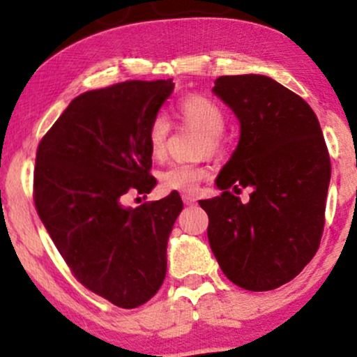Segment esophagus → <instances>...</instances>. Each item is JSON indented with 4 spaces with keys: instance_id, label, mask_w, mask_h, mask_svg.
<instances>
[{
    "instance_id": "1",
    "label": "esophagus",
    "mask_w": 357,
    "mask_h": 357,
    "mask_svg": "<svg viewBox=\"0 0 357 357\" xmlns=\"http://www.w3.org/2000/svg\"><path fill=\"white\" fill-rule=\"evenodd\" d=\"M183 203L190 206V204L196 203V198H195V196H190V195H183Z\"/></svg>"
}]
</instances>
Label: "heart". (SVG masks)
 I'll use <instances>...</instances> for the list:
<instances>
[{"label":"heart","instance_id":"heart-1","mask_svg":"<svg viewBox=\"0 0 357 357\" xmlns=\"http://www.w3.org/2000/svg\"><path fill=\"white\" fill-rule=\"evenodd\" d=\"M178 114L186 124L199 129L204 134L203 151L218 153L221 147V132L227 126L223 110L215 100L203 96H188L179 102ZM169 124L165 116H155L147 130V147L154 159H162L166 154ZM210 176V167L199 165H186V162H173L162 171V188L167 191L192 192L198 184Z\"/></svg>","mask_w":357,"mask_h":357}]
</instances>
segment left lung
Listing matches in <instances>:
<instances>
[{
	"instance_id": "obj_1",
	"label": "left lung",
	"mask_w": 357,
	"mask_h": 357,
	"mask_svg": "<svg viewBox=\"0 0 357 357\" xmlns=\"http://www.w3.org/2000/svg\"><path fill=\"white\" fill-rule=\"evenodd\" d=\"M213 93L238 119L240 139L215 181L221 196L199 202L211 252L233 284L273 290L298 275L321 243L331 181L326 141L310 105L270 77H220ZM243 187L247 204L236 196Z\"/></svg>"
}]
</instances>
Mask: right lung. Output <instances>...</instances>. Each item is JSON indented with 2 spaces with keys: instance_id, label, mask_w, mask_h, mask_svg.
<instances>
[{
  "instance_id": "add662e5",
  "label": "right lung",
  "mask_w": 357,
  "mask_h": 357,
  "mask_svg": "<svg viewBox=\"0 0 357 357\" xmlns=\"http://www.w3.org/2000/svg\"><path fill=\"white\" fill-rule=\"evenodd\" d=\"M173 79L129 80L75 97L36 151L35 206L79 280L122 309L155 296L166 277L169 233L183 210L173 191L130 208L155 179L147 130Z\"/></svg>"
}]
</instances>
